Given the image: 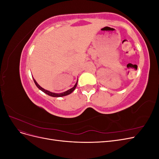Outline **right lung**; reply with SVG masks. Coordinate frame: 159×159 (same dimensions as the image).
Instances as JSON below:
<instances>
[{
  "label": "right lung",
  "mask_w": 159,
  "mask_h": 159,
  "mask_svg": "<svg viewBox=\"0 0 159 159\" xmlns=\"http://www.w3.org/2000/svg\"><path fill=\"white\" fill-rule=\"evenodd\" d=\"M33 80H34V83H35L36 85L37 86V88H38V89H40L41 91H42L43 92L45 93H46L47 95H50V96H52V97H56V98H58V97H63V96H66V95H68L70 94L71 93L73 92L74 90L75 89L76 86H77V84H78V82H76V84H75V85L74 86L73 88H71L70 89H69V90H68V91H65V92H64V93H55L50 92V91H48V90H46V89H44V88H42V87H40V86L38 84V83L36 82V80H35L33 78Z\"/></svg>",
  "instance_id": "obj_1"
}]
</instances>
